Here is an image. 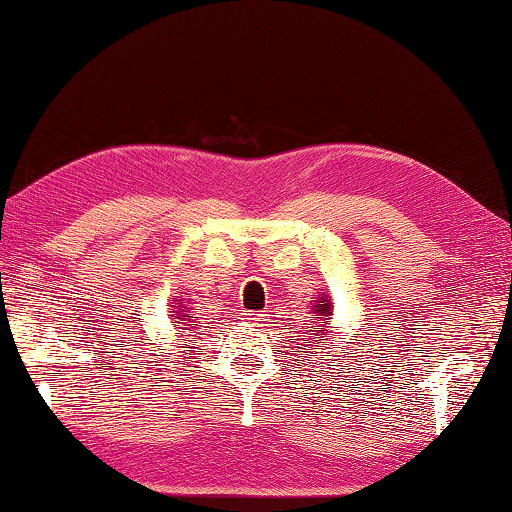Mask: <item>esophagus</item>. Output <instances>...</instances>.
<instances>
[{
	"instance_id": "obj_1",
	"label": "esophagus",
	"mask_w": 512,
	"mask_h": 512,
	"mask_svg": "<svg viewBox=\"0 0 512 512\" xmlns=\"http://www.w3.org/2000/svg\"><path fill=\"white\" fill-rule=\"evenodd\" d=\"M267 315H263V312H249V315L245 317L247 321H249V324H254V326H261V324H265V319Z\"/></svg>"
}]
</instances>
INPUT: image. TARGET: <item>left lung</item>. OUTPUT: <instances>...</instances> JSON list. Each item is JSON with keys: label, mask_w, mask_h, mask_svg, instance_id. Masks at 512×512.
<instances>
[{"label": "left lung", "mask_w": 512, "mask_h": 512, "mask_svg": "<svg viewBox=\"0 0 512 512\" xmlns=\"http://www.w3.org/2000/svg\"><path fill=\"white\" fill-rule=\"evenodd\" d=\"M333 299L328 297V294H319V299H317V303L315 306H312V310H315V319H317V324H319V328H315V330H310V339H306V346H312V344H326L328 339H321L324 335H328L330 333V326L326 324V321L333 317Z\"/></svg>", "instance_id": "1"}]
</instances>
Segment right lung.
Returning <instances> with one entry per match:
<instances>
[{
  "instance_id": "right-lung-1",
  "label": "right lung",
  "mask_w": 512,
  "mask_h": 512,
  "mask_svg": "<svg viewBox=\"0 0 512 512\" xmlns=\"http://www.w3.org/2000/svg\"><path fill=\"white\" fill-rule=\"evenodd\" d=\"M173 303H175V306H173L175 310H173V315H168V317L173 319V321H170V324L177 326V335L193 330L197 326V321H195V317L188 315V312H191V308H186V303L182 299H175Z\"/></svg>"
}]
</instances>
